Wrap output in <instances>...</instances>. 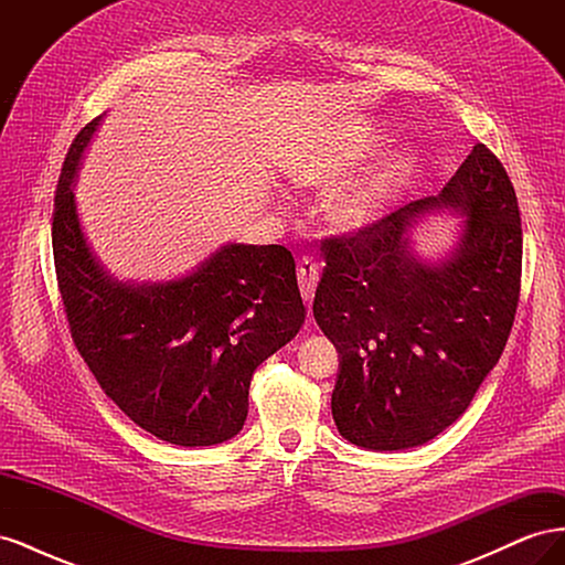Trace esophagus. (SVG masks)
<instances>
[{"label": "esophagus", "mask_w": 565, "mask_h": 565, "mask_svg": "<svg viewBox=\"0 0 565 565\" xmlns=\"http://www.w3.org/2000/svg\"><path fill=\"white\" fill-rule=\"evenodd\" d=\"M297 278H299L303 301L311 303L313 295H316V285H318V264L311 259V256H301L299 259Z\"/></svg>", "instance_id": "34e87169"}]
</instances>
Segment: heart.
Listing matches in <instances>:
<instances>
[{"mask_svg": "<svg viewBox=\"0 0 565 565\" xmlns=\"http://www.w3.org/2000/svg\"><path fill=\"white\" fill-rule=\"evenodd\" d=\"M386 143V134L363 117L328 127L306 143L287 167L301 185L328 188L363 164ZM419 167L417 150L391 148L358 169L328 198V218L339 231L361 233L384 221L413 185Z\"/></svg>", "mask_w": 565, "mask_h": 565, "instance_id": "b5f03b06", "label": "heart"}]
</instances>
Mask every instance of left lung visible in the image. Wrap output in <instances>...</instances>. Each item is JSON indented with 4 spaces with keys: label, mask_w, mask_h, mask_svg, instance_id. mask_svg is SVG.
I'll return each mask as SVG.
<instances>
[{
    "label": "left lung",
    "mask_w": 565,
    "mask_h": 565,
    "mask_svg": "<svg viewBox=\"0 0 565 565\" xmlns=\"http://www.w3.org/2000/svg\"><path fill=\"white\" fill-rule=\"evenodd\" d=\"M460 218L440 260L414 249L429 213ZM313 316L339 351L332 417L365 450L417 448L457 422L498 365L521 289V214L502 162L476 143L431 198L322 243Z\"/></svg>",
    "instance_id": "8db88e82"
}]
</instances>
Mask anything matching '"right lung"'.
Wrapping results in <instances>:
<instances>
[{"mask_svg":"<svg viewBox=\"0 0 565 565\" xmlns=\"http://www.w3.org/2000/svg\"><path fill=\"white\" fill-rule=\"evenodd\" d=\"M96 117L73 141L54 200V262L71 334L106 396L181 448L243 429L249 382L297 337L306 309L282 245L228 243L172 280H119L82 231L75 181Z\"/></svg>","mask_w":565,"mask_h":565,"instance_id":"1","label":"right lung"}]
</instances>
